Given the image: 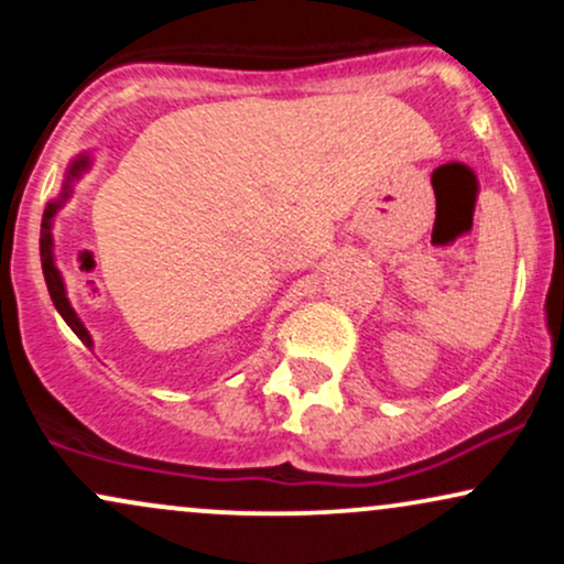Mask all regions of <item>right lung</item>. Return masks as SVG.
<instances>
[{"label":"right lung","instance_id":"right-lung-1","mask_svg":"<svg viewBox=\"0 0 564 564\" xmlns=\"http://www.w3.org/2000/svg\"><path fill=\"white\" fill-rule=\"evenodd\" d=\"M93 166V156L89 153H79L74 161L68 164L66 170V180H63V191L61 196L55 200H50L47 206H44V215H42V236H39V254H42V273H44V281H47V291L50 296H53V304L57 313L63 315V321L68 323L70 332H74L79 339L84 341L87 347H93V336H89L87 328H84V323L79 315H76V310L70 307L68 302V294H66V283H63V275L61 270H57L55 264V241H53V223H55V215L63 209V204L70 198V193H74V183L76 180H82V174Z\"/></svg>","mask_w":564,"mask_h":564}]
</instances>
